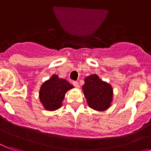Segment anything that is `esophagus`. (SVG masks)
I'll return each mask as SVG.
<instances>
[{
	"label": "esophagus",
	"instance_id": "1",
	"mask_svg": "<svg viewBox=\"0 0 151 151\" xmlns=\"http://www.w3.org/2000/svg\"><path fill=\"white\" fill-rule=\"evenodd\" d=\"M73 85H74L76 88H78L80 87V85H79V83H78V81H73Z\"/></svg>",
	"mask_w": 151,
	"mask_h": 151
}]
</instances>
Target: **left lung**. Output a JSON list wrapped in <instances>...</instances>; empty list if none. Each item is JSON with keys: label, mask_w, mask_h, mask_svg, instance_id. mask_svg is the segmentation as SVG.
Instances as JSON below:
<instances>
[{"label": "left lung", "mask_w": 151, "mask_h": 151, "mask_svg": "<svg viewBox=\"0 0 151 151\" xmlns=\"http://www.w3.org/2000/svg\"><path fill=\"white\" fill-rule=\"evenodd\" d=\"M82 90L88 105L93 110L104 111L111 105L114 95L112 86L101 80L97 74H92L85 78Z\"/></svg>", "instance_id": "left-lung-1"}]
</instances>
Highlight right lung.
Returning <instances> with one entry per match:
<instances>
[{
    "mask_svg": "<svg viewBox=\"0 0 151 151\" xmlns=\"http://www.w3.org/2000/svg\"><path fill=\"white\" fill-rule=\"evenodd\" d=\"M73 86L65 79L53 74L42 84L39 91V99L44 108L48 111L56 110L62 106L65 94Z\"/></svg>",
    "mask_w": 151,
    "mask_h": 151,
    "instance_id": "add662e5",
    "label": "right lung"
}]
</instances>
